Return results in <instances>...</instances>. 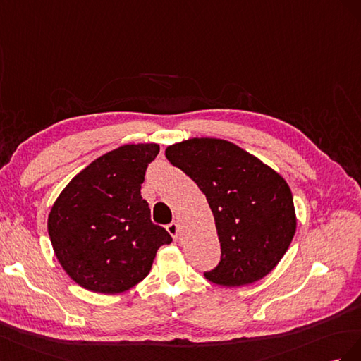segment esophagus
Here are the masks:
<instances>
[{
    "label": "esophagus",
    "mask_w": 361,
    "mask_h": 361,
    "mask_svg": "<svg viewBox=\"0 0 361 361\" xmlns=\"http://www.w3.org/2000/svg\"><path fill=\"white\" fill-rule=\"evenodd\" d=\"M166 230H168V233L172 235L173 239H177V235H178V224L177 222L172 221L171 224H168L166 225Z\"/></svg>",
    "instance_id": "34e87169"
}]
</instances>
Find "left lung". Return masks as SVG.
Segmentation results:
<instances>
[{"instance_id": "obj_1", "label": "left lung", "mask_w": 361, "mask_h": 361, "mask_svg": "<svg viewBox=\"0 0 361 361\" xmlns=\"http://www.w3.org/2000/svg\"><path fill=\"white\" fill-rule=\"evenodd\" d=\"M164 154L197 183L214 216L221 260L204 276L239 287L269 274L296 231L293 197L281 175L222 139H189Z\"/></svg>"}]
</instances>
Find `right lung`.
<instances>
[{
  "label": "right lung",
  "instance_id": "obj_1",
  "mask_svg": "<svg viewBox=\"0 0 361 361\" xmlns=\"http://www.w3.org/2000/svg\"><path fill=\"white\" fill-rule=\"evenodd\" d=\"M157 143L123 145L92 161L59 195L48 234L66 274L98 293H121L145 278L157 250L172 242L151 222L140 184Z\"/></svg>",
  "mask_w": 361,
  "mask_h": 361
}]
</instances>
